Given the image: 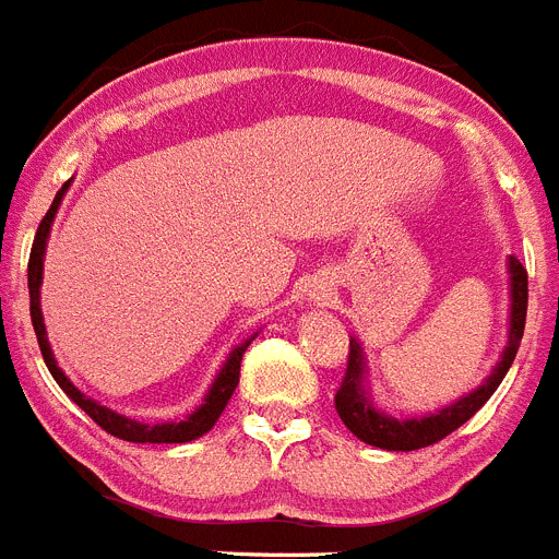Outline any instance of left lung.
Wrapping results in <instances>:
<instances>
[{
	"mask_svg": "<svg viewBox=\"0 0 559 559\" xmlns=\"http://www.w3.org/2000/svg\"><path fill=\"white\" fill-rule=\"evenodd\" d=\"M509 274H512V322H509V345L500 356L498 367L492 370V376L480 384L475 393L464 395L461 402L450 404L441 413H432L427 418H409V421H399V418H390L384 413L370 404V399L365 395L361 388V376H365V359H361V347L356 345V338L350 342V353H347V367L345 379L338 384L333 402H336L338 418L345 421V427L350 429L353 436L361 438L365 443H373L381 450L393 452H409L421 450L429 443H438L441 438H447L450 432H455L461 424L469 421L486 402L489 395L500 388L503 376L509 373L514 356H518L520 338H523V328H526V308H528V274L526 269L520 265L518 257H509Z\"/></svg>",
	"mask_w": 559,
	"mask_h": 559,
	"instance_id": "8db88e82",
	"label": "left lung"
}]
</instances>
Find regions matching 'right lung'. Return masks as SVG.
Wrapping results in <instances>:
<instances>
[{"instance_id":"add662e5","label":"right lung","mask_w":559,"mask_h":559,"mask_svg":"<svg viewBox=\"0 0 559 559\" xmlns=\"http://www.w3.org/2000/svg\"><path fill=\"white\" fill-rule=\"evenodd\" d=\"M67 186H70V180L61 186V192L56 194L52 206L47 209V214L41 217L39 231H36V240H33V248H31V262H27L31 319H33V331H36V338H39V347H41V356H45L47 370H50L52 379L59 381V388L64 390V393L70 395V399H73V402L79 404V407L84 409V413H87V416L93 418L95 424H98V427L107 429L109 436H116V438H121V441H132V443H186V441H194V438H200L203 432H209V429L214 427V421H217L223 409H226L228 399H231V393H234V388L240 384V361H242V353H246V347L251 345V338H248V342H242L240 347H234L231 356H228L226 365H223L221 376L214 379L212 390H209V395H206V402L200 404L192 416H186L183 421L155 424V427H150V424H141V421H132V418H127V416H118V413H112V409L102 407L98 402L87 399V395L81 393L79 388H73V381L61 373V367L56 365V359H52L50 345H47L45 322H41V308H39L41 262H45L47 234H50V223H52V217H56V209H59L61 198H64Z\"/></svg>"}]
</instances>
